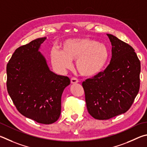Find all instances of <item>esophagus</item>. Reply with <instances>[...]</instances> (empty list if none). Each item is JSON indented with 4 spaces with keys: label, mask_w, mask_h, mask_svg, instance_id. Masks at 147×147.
<instances>
[{
    "label": "esophagus",
    "mask_w": 147,
    "mask_h": 147,
    "mask_svg": "<svg viewBox=\"0 0 147 147\" xmlns=\"http://www.w3.org/2000/svg\"><path fill=\"white\" fill-rule=\"evenodd\" d=\"M79 83V81L78 79H76L75 78H73L71 79V84H76V83Z\"/></svg>",
    "instance_id": "34e87169"
}]
</instances>
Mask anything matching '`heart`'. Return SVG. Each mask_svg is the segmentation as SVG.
Returning <instances> with one entry per match:
<instances>
[{
  "label": "heart",
  "mask_w": 147,
  "mask_h": 147,
  "mask_svg": "<svg viewBox=\"0 0 147 147\" xmlns=\"http://www.w3.org/2000/svg\"><path fill=\"white\" fill-rule=\"evenodd\" d=\"M62 51L53 49L51 61L59 71H63L72 66L76 61L79 73L85 78H94L103 70L109 58V50L103 43L83 37L70 38L63 42Z\"/></svg>",
  "instance_id": "obj_1"
}]
</instances>
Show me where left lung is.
I'll use <instances>...</instances> for the list:
<instances>
[{
    "instance_id": "1",
    "label": "left lung",
    "mask_w": 147,
    "mask_h": 147,
    "mask_svg": "<svg viewBox=\"0 0 147 147\" xmlns=\"http://www.w3.org/2000/svg\"><path fill=\"white\" fill-rule=\"evenodd\" d=\"M112 45L110 64L98 75L83 83L89 114L106 120L130 109L140 90L141 64L132 46L107 34Z\"/></svg>"
}]
</instances>
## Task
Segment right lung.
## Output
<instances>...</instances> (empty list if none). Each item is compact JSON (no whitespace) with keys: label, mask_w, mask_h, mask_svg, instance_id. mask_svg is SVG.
Wrapping results in <instances>:
<instances>
[{"label":"right lung","mask_w":147,"mask_h":147,"mask_svg":"<svg viewBox=\"0 0 147 147\" xmlns=\"http://www.w3.org/2000/svg\"><path fill=\"white\" fill-rule=\"evenodd\" d=\"M46 37L18 48L7 64V90L20 114L42 124L55 123L60 117L61 96L70 84L66 76L51 71L40 52Z\"/></svg>","instance_id":"obj_1"}]
</instances>
